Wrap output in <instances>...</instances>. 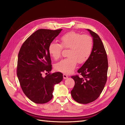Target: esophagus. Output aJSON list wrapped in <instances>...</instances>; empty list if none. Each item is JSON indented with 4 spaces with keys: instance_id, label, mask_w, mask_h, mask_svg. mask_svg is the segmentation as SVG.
I'll return each instance as SVG.
<instances>
[{
    "instance_id": "34e87169",
    "label": "esophagus",
    "mask_w": 125,
    "mask_h": 125,
    "mask_svg": "<svg viewBox=\"0 0 125 125\" xmlns=\"http://www.w3.org/2000/svg\"><path fill=\"white\" fill-rule=\"evenodd\" d=\"M68 75L66 74H65V73H63V79H67V78H68Z\"/></svg>"
}]
</instances>
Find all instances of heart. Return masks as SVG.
Here are the masks:
<instances>
[{
	"label": "heart",
	"instance_id": "b5f03b06",
	"mask_svg": "<svg viewBox=\"0 0 125 125\" xmlns=\"http://www.w3.org/2000/svg\"><path fill=\"white\" fill-rule=\"evenodd\" d=\"M60 44L52 42L48 46V52L52 57L57 60L62 56L63 48L68 50V57L62 60L55 65V69L66 73H70L77 64H83L89 59L93 48L92 37L89 35L71 31L65 33L60 39Z\"/></svg>",
	"mask_w": 125,
	"mask_h": 125
}]
</instances>
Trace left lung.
I'll return each instance as SVG.
<instances>
[{
	"label": "left lung",
	"instance_id": "8db88e82",
	"mask_svg": "<svg viewBox=\"0 0 125 125\" xmlns=\"http://www.w3.org/2000/svg\"><path fill=\"white\" fill-rule=\"evenodd\" d=\"M93 37V48L89 59L72 75L75 84L71 94L73 99L81 104L96 100L103 90L107 81L108 59L103 42L99 36L88 29Z\"/></svg>",
	"mask_w": 125,
	"mask_h": 125
}]
</instances>
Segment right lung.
<instances>
[{
	"instance_id": "obj_1",
	"label": "right lung",
	"mask_w": 125,
	"mask_h": 125,
	"mask_svg": "<svg viewBox=\"0 0 125 125\" xmlns=\"http://www.w3.org/2000/svg\"><path fill=\"white\" fill-rule=\"evenodd\" d=\"M62 30H37L24 41L19 52L17 68L19 81L25 95L35 103L44 104L51 101L54 85L63 79L60 72L51 73L52 61L48 50L49 45ZM43 73L47 74L45 77Z\"/></svg>"
}]
</instances>
